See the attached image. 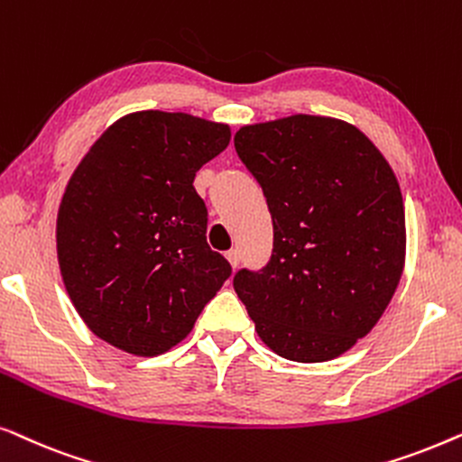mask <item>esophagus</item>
Instances as JSON below:
<instances>
[{
	"label": "esophagus",
	"mask_w": 462,
	"mask_h": 462,
	"mask_svg": "<svg viewBox=\"0 0 462 462\" xmlns=\"http://www.w3.org/2000/svg\"><path fill=\"white\" fill-rule=\"evenodd\" d=\"M226 261H229V264H231L233 269H237L239 267V250L233 248V250L226 252Z\"/></svg>",
	"instance_id": "esophagus-1"
}]
</instances>
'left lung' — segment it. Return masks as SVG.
<instances>
[{
  "mask_svg": "<svg viewBox=\"0 0 462 462\" xmlns=\"http://www.w3.org/2000/svg\"><path fill=\"white\" fill-rule=\"evenodd\" d=\"M236 151L273 218L267 267L233 277L239 300L277 356H343L381 319L406 261L393 170L356 125L319 116L244 125Z\"/></svg>",
  "mask_w": 462,
  "mask_h": 462,
  "instance_id": "1",
  "label": "left lung"
}]
</instances>
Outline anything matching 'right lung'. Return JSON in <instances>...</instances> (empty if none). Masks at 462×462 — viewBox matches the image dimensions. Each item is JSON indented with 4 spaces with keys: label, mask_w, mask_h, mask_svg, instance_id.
Instances as JSON below:
<instances>
[{
    "label": "right lung",
    "mask_w": 462,
    "mask_h": 462,
    "mask_svg": "<svg viewBox=\"0 0 462 462\" xmlns=\"http://www.w3.org/2000/svg\"><path fill=\"white\" fill-rule=\"evenodd\" d=\"M231 130L189 113L136 111L103 132L62 195L56 252L69 299L98 338L162 356L231 275L206 242L195 172Z\"/></svg>",
    "instance_id": "add662e5"
}]
</instances>
